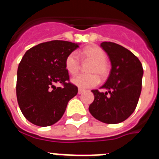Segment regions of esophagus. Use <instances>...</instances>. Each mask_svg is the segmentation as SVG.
Returning <instances> with one entry per match:
<instances>
[{"label":"esophagus","mask_w":159,"mask_h":159,"mask_svg":"<svg viewBox=\"0 0 159 159\" xmlns=\"http://www.w3.org/2000/svg\"><path fill=\"white\" fill-rule=\"evenodd\" d=\"M84 91H85L84 89H82V88H79L78 94H79V95H80V94H82L83 92H84Z\"/></svg>","instance_id":"obj_1"}]
</instances>
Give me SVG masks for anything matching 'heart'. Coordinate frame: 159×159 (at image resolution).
<instances>
[{
	"label": "heart",
	"instance_id": "heart-1",
	"mask_svg": "<svg viewBox=\"0 0 159 159\" xmlns=\"http://www.w3.org/2000/svg\"><path fill=\"white\" fill-rule=\"evenodd\" d=\"M83 60H88L91 64L88 67L89 74H80L71 80L75 86L81 88H88L95 87L99 83V75L103 79L107 75L108 67L107 65V55L102 49L98 46H89L79 52L69 53L65 59V68L70 75H75L80 70V60L78 54Z\"/></svg>",
	"mask_w": 159,
	"mask_h": 159
}]
</instances>
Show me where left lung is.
<instances>
[{
	"mask_svg": "<svg viewBox=\"0 0 159 159\" xmlns=\"http://www.w3.org/2000/svg\"><path fill=\"white\" fill-rule=\"evenodd\" d=\"M100 46L108 55L111 69L101 88L92 90L95 99L89 106L92 116L108 124H116L130 117L135 110L142 91L143 69L141 62L128 49L113 42Z\"/></svg>",
	"mask_w": 159,
	"mask_h": 159,
	"instance_id": "obj_1",
	"label": "left lung"
}]
</instances>
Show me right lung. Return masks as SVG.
Wrapping results in <instances>:
<instances>
[{
    "label": "right lung",
    "mask_w": 159,
    "mask_h": 159,
    "mask_svg": "<svg viewBox=\"0 0 159 159\" xmlns=\"http://www.w3.org/2000/svg\"><path fill=\"white\" fill-rule=\"evenodd\" d=\"M79 47L64 40H52L29 49L20 62L16 98L20 109L32 124L48 127L58 122L67 102L78 93L70 82L65 59ZM61 83L63 87H55Z\"/></svg>",
    "instance_id": "1"
}]
</instances>
